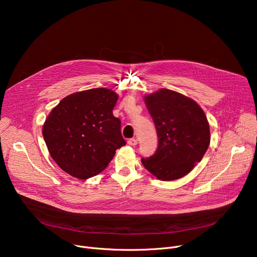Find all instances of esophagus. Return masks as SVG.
Returning a JSON list of instances; mask_svg holds the SVG:
<instances>
[{
	"label": "esophagus",
	"instance_id": "obj_1",
	"mask_svg": "<svg viewBox=\"0 0 257 257\" xmlns=\"http://www.w3.org/2000/svg\"><path fill=\"white\" fill-rule=\"evenodd\" d=\"M128 144H129L130 146H137V145H138V140H137V139H130V140L128 141Z\"/></svg>",
	"mask_w": 257,
	"mask_h": 257
}]
</instances>
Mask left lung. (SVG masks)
<instances>
[{
    "label": "left lung",
    "instance_id": "left-lung-1",
    "mask_svg": "<svg viewBox=\"0 0 257 257\" xmlns=\"http://www.w3.org/2000/svg\"><path fill=\"white\" fill-rule=\"evenodd\" d=\"M145 102L156 127L158 147L142 163L160 180L179 179L193 170L209 146L206 115L195 101L170 89L147 96Z\"/></svg>",
    "mask_w": 257,
    "mask_h": 257
}]
</instances>
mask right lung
I'll return each instance as SVG.
<instances>
[{
  "mask_svg": "<svg viewBox=\"0 0 257 257\" xmlns=\"http://www.w3.org/2000/svg\"><path fill=\"white\" fill-rule=\"evenodd\" d=\"M117 94L107 88L72 93L53 108L43 128L48 150L67 174L86 179L102 172L126 145L112 113Z\"/></svg>",
  "mask_w": 257,
  "mask_h": 257,
  "instance_id": "add662e5",
  "label": "right lung"
}]
</instances>
